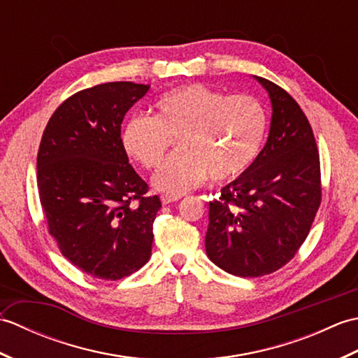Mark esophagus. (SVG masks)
Listing matches in <instances>:
<instances>
[{
	"label": "esophagus",
	"mask_w": 358,
	"mask_h": 358,
	"mask_svg": "<svg viewBox=\"0 0 358 358\" xmlns=\"http://www.w3.org/2000/svg\"><path fill=\"white\" fill-rule=\"evenodd\" d=\"M181 199V195H162V203L163 204H171L173 201H178Z\"/></svg>",
	"instance_id": "esophagus-1"
}]
</instances>
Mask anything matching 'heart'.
I'll return each mask as SVG.
<instances>
[{"label": "heart", "mask_w": 358, "mask_h": 358, "mask_svg": "<svg viewBox=\"0 0 358 358\" xmlns=\"http://www.w3.org/2000/svg\"><path fill=\"white\" fill-rule=\"evenodd\" d=\"M155 115L126 121L121 143L146 169H157L178 138L181 154L167 159L154 177L164 194L181 195L210 177L224 183L245 173L263 146L268 117L252 95H229L200 83L167 90L157 98Z\"/></svg>", "instance_id": "heart-1"}]
</instances>
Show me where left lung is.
<instances>
[{"instance_id":"8db88e82","label":"left lung","mask_w":358,"mask_h":358,"mask_svg":"<svg viewBox=\"0 0 358 358\" xmlns=\"http://www.w3.org/2000/svg\"><path fill=\"white\" fill-rule=\"evenodd\" d=\"M272 103L264 148L209 203L206 254L238 277H262L291 262L322 203L320 155L313 127L285 89L262 77Z\"/></svg>"}]
</instances>
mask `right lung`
I'll return each instance as SVG.
<instances>
[{"label": "right lung", "instance_id": "right-lung-1", "mask_svg": "<svg viewBox=\"0 0 358 358\" xmlns=\"http://www.w3.org/2000/svg\"><path fill=\"white\" fill-rule=\"evenodd\" d=\"M149 85L104 83L58 106L43 132L36 183L49 234L62 254L87 275L120 280L152 254L158 195L121 143L126 112Z\"/></svg>", "mask_w": 358, "mask_h": 358}]
</instances>
